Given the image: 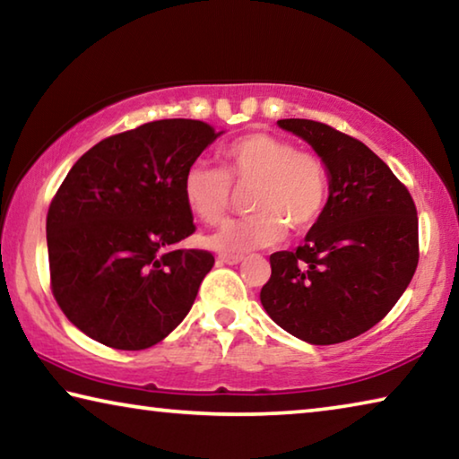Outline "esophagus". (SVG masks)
Here are the masks:
<instances>
[{
	"instance_id": "1",
	"label": "esophagus",
	"mask_w": 459,
	"mask_h": 459,
	"mask_svg": "<svg viewBox=\"0 0 459 459\" xmlns=\"http://www.w3.org/2000/svg\"><path fill=\"white\" fill-rule=\"evenodd\" d=\"M219 265H237V263H240L243 261V257H240V255H219Z\"/></svg>"
}]
</instances>
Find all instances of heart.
Returning a JSON list of instances; mask_svg holds the SVG:
<instances>
[{"mask_svg": "<svg viewBox=\"0 0 459 459\" xmlns=\"http://www.w3.org/2000/svg\"><path fill=\"white\" fill-rule=\"evenodd\" d=\"M232 184L248 190L255 211L230 221L206 238L222 253H245L275 245L285 229L295 235L320 221L330 194V176L317 153L295 150L287 139L265 131L235 139L222 150V169L196 161L186 169L182 194L186 206L206 224H219L232 206Z\"/></svg>", "mask_w": 459, "mask_h": 459, "instance_id": "b5f03b06", "label": "heart"}]
</instances>
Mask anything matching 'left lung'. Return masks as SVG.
<instances>
[{
  "mask_svg": "<svg viewBox=\"0 0 459 459\" xmlns=\"http://www.w3.org/2000/svg\"><path fill=\"white\" fill-rule=\"evenodd\" d=\"M324 160L330 196L295 251L269 257L261 304L291 336L328 346L360 336L397 304L419 263L417 208L359 139L312 119H281Z\"/></svg>",
  "mask_w": 459,
  "mask_h": 459,
  "instance_id": "obj_1",
  "label": "left lung"
}]
</instances>
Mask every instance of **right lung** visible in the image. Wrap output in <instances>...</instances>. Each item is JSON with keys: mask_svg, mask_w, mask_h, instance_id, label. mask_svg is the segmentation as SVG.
<instances>
[{"mask_svg": "<svg viewBox=\"0 0 459 459\" xmlns=\"http://www.w3.org/2000/svg\"><path fill=\"white\" fill-rule=\"evenodd\" d=\"M219 135L204 121L143 123L99 142L66 174L46 216L50 287L89 338L143 351L190 312L214 257L178 248L196 230L182 180Z\"/></svg>", "mask_w": 459, "mask_h": 459, "instance_id": "obj_1", "label": "right lung"}]
</instances>
